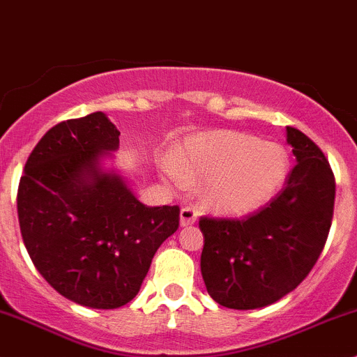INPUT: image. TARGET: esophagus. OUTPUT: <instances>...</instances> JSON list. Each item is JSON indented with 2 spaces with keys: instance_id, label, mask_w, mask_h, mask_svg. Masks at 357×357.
Segmentation results:
<instances>
[{
  "instance_id": "34e87169",
  "label": "esophagus",
  "mask_w": 357,
  "mask_h": 357,
  "mask_svg": "<svg viewBox=\"0 0 357 357\" xmlns=\"http://www.w3.org/2000/svg\"><path fill=\"white\" fill-rule=\"evenodd\" d=\"M197 215L199 212L192 207H183L181 212H179V225L181 226H190L197 221Z\"/></svg>"
}]
</instances>
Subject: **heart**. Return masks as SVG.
Instances as JSON below:
<instances>
[{"mask_svg": "<svg viewBox=\"0 0 357 357\" xmlns=\"http://www.w3.org/2000/svg\"><path fill=\"white\" fill-rule=\"evenodd\" d=\"M171 186L205 179L202 195L208 207L226 214H248L269 204L290 174L289 152L278 143L240 131H211L176 146L160 160Z\"/></svg>", "mask_w": 357, "mask_h": 357, "instance_id": "1", "label": "heart"}]
</instances>
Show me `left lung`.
<instances>
[{"label":"left lung","instance_id":"left-lung-1","mask_svg":"<svg viewBox=\"0 0 357 357\" xmlns=\"http://www.w3.org/2000/svg\"><path fill=\"white\" fill-rule=\"evenodd\" d=\"M287 143L297 164L268 207L245 219H200L202 278L225 307L275 304L301 285L325 247L333 218V172L304 132L289 126Z\"/></svg>","mask_w":357,"mask_h":357}]
</instances>
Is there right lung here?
I'll use <instances>...</instances> for the list:
<instances>
[{"label": "right lung", "instance_id": "add662e5", "mask_svg": "<svg viewBox=\"0 0 357 357\" xmlns=\"http://www.w3.org/2000/svg\"><path fill=\"white\" fill-rule=\"evenodd\" d=\"M119 129L103 112L50 129L24 167L17 211L36 269L60 295L93 309L136 297L178 205L149 207L115 167Z\"/></svg>", "mask_w": 357, "mask_h": 357}]
</instances>
